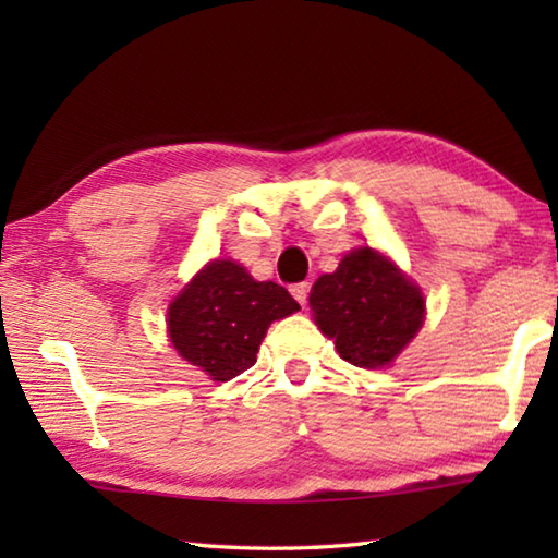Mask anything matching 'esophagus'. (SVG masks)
<instances>
[{
  "label": "esophagus",
  "instance_id": "esophagus-1",
  "mask_svg": "<svg viewBox=\"0 0 558 558\" xmlns=\"http://www.w3.org/2000/svg\"><path fill=\"white\" fill-rule=\"evenodd\" d=\"M290 292H292V298H295L302 307L307 305V292H310V286H307V282H298V286H292V288H290Z\"/></svg>",
  "mask_w": 558,
  "mask_h": 558
}]
</instances>
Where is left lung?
Listing matches in <instances>:
<instances>
[{"mask_svg":"<svg viewBox=\"0 0 558 558\" xmlns=\"http://www.w3.org/2000/svg\"><path fill=\"white\" fill-rule=\"evenodd\" d=\"M310 307L344 362L362 369L391 364L426 317L421 288L379 251H349L335 272L317 278Z\"/></svg>","mask_w":558,"mask_h":558,"instance_id":"8db88e82","label":"left lung"}]
</instances>
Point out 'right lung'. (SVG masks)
<instances>
[{
  "label": "right lung",
  "mask_w": 558,
  "mask_h": 558,
  "mask_svg": "<svg viewBox=\"0 0 558 558\" xmlns=\"http://www.w3.org/2000/svg\"><path fill=\"white\" fill-rule=\"evenodd\" d=\"M300 305L278 282H258L235 260H211L167 310V329L179 356L214 381H229L256 364L270 323Z\"/></svg>",
  "instance_id": "right-lung-1"
}]
</instances>
